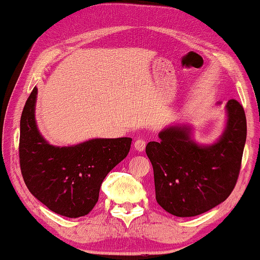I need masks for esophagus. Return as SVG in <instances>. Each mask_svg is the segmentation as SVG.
I'll return each instance as SVG.
<instances>
[{
	"instance_id": "esophagus-1",
	"label": "esophagus",
	"mask_w": 260,
	"mask_h": 260,
	"mask_svg": "<svg viewBox=\"0 0 260 260\" xmlns=\"http://www.w3.org/2000/svg\"><path fill=\"white\" fill-rule=\"evenodd\" d=\"M145 146H146V141L144 139H137L134 141V149L139 151V152H143V151L145 150Z\"/></svg>"
}]
</instances>
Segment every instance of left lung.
<instances>
[{"label": "left lung", "mask_w": 260, "mask_h": 260, "mask_svg": "<svg viewBox=\"0 0 260 260\" xmlns=\"http://www.w3.org/2000/svg\"><path fill=\"white\" fill-rule=\"evenodd\" d=\"M224 110V128L211 144L196 141L192 124L173 123L160 131L158 141L146 145L156 200L167 212L177 217L198 216L224 202L234 189L247 123L238 101L226 102Z\"/></svg>", "instance_id": "left-lung-1"}]
</instances>
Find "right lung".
I'll use <instances>...</instances> for the list:
<instances>
[{
	"instance_id": "right-lung-1",
	"label": "right lung",
	"mask_w": 260,
	"mask_h": 260,
	"mask_svg": "<svg viewBox=\"0 0 260 260\" xmlns=\"http://www.w3.org/2000/svg\"><path fill=\"white\" fill-rule=\"evenodd\" d=\"M38 88L26 101L20 120V167L36 199L51 211L77 218L94 208L108 173L129 152L132 138H93L68 146L51 145L36 121Z\"/></svg>"
}]
</instances>
